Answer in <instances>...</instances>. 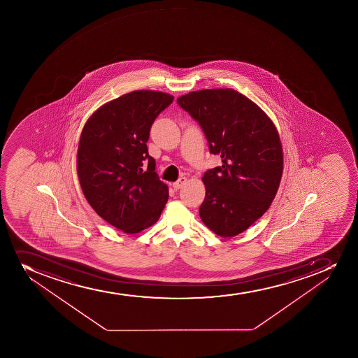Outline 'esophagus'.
Masks as SVG:
<instances>
[{
    "label": "esophagus",
    "instance_id": "esophagus-1",
    "mask_svg": "<svg viewBox=\"0 0 358 358\" xmlns=\"http://www.w3.org/2000/svg\"><path fill=\"white\" fill-rule=\"evenodd\" d=\"M185 183H187V177H181V178H178V181L173 183V188L175 189V190H178V189H181Z\"/></svg>",
    "mask_w": 358,
    "mask_h": 358
}]
</instances>
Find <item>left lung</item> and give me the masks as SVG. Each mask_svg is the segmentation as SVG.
Returning a JSON list of instances; mask_svg holds the SVG:
<instances>
[{
    "instance_id": "8db88e82",
    "label": "left lung",
    "mask_w": 358,
    "mask_h": 358,
    "mask_svg": "<svg viewBox=\"0 0 358 358\" xmlns=\"http://www.w3.org/2000/svg\"><path fill=\"white\" fill-rule=\"evenodd\" d=\"M202 127L222 166L204 173L203 223L220 237L248 230L268 210L282 176V145L268 115L232 89L201 90L177 98Z\"/></svg>"
}]
</instances>
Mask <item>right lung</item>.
Listing matches in <instances>:
<instances>
[{
  "label": "right lung",
  "instance_id": "right-lung-1",
  "mask_svg": "<svg viewBox=\"0 0 358 358\" xmlns=\"http://www.w3.org/2000/svg\"><path fill=\"white\" fill-rule=\"evenodd\" d=\"M173 100L159 91H133L103 103L83 128L77 152L83 192L103 220L124 234L155 224L169 197L145 143L156 117Z\"/></svg>",
  "mask_w": 358,
  "mask_h": 358
}]
</instances>
